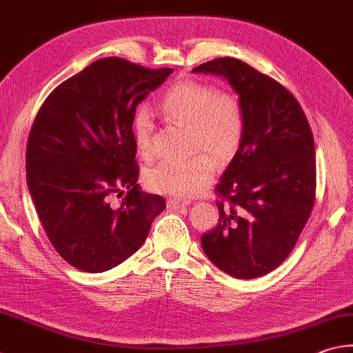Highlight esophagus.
Wrapping results in <instances>:
<instances>
[{
  "mask_svg": "<svg viewBox=\"0 0 353 353\" xmlns=\"http://www.w3.org/2000/svg\"><path fill=\"white\" fill-rule=\"evenodd\" d=\"M190 203L188 199H179V198H169L168 199V208L169 209H181V208H188Z\"/></svg>",
  "mask_w": 353,
  "mask_h": 353,
  "instance_id": "1",
  "label": "esophagus"
}]
</instances>
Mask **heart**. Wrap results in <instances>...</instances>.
<instances>
[{"label":"heart","instance_id":"b5f03b06","mask_svg":"<svg viewBox=\"0 0 353 353\" xmlns=\"http://www.w3.org/2000/svg\"><path fill=\"white\" fill-rule=\"evenodd\" d=\"M161 115L169 123L188 125L189 149L202 152L183 161H163L148 172L145 181L154 192L172 196H192L205 188L216 174V161L229 163L238 154L245 134L244 104L230 90L201 81H179L159 101ZM155 123L145 109L132 119L138 152L154 155ZM214 156L212 157L208 154Z\"/></svg>","mask_w":353,"mask_h":353}]
</instances>
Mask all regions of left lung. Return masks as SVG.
Segmentation results:
<instances>
[{
	"mask_svg": "<svg viewBox=\"0 0 353 353\" xmlns=\"http://www.w3.org/2000/svg\"><path fill=\"white\" fill-rule=\"evenodd\" d=\"M194 72L223 75L245 110L244 139L215 188L219 219L201 236L203 250L230 276H263L289 256L314 209L312 129L283 84L241 59L216 58Z\"/></svg>",
	"mask_w": 353,
	"mask_h": 353,
	"instance_id": "obj_1",
	"label": "left lung"
}]
</instances>
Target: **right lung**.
<instances>
[{
	"instance_id": "right-lung-1",
	"label": "right lung",
	"mask_w": 353,
	"mask_h": 353,
	"mask_svg": "<svg viewBox=\"0 0 353 353\" xmlns=\"http://www.w3.org/2000/svg\"><path fill=\"white\" fill-rule=\"evenodd\" d=\"M174 69L97 59L46 98L32 124L26 175L46 235L63 259L90 274L141 248L163 196L139 190L132 119ZM121 197L119 203L111 201Z\"/></svg>"
}]
</instances>
